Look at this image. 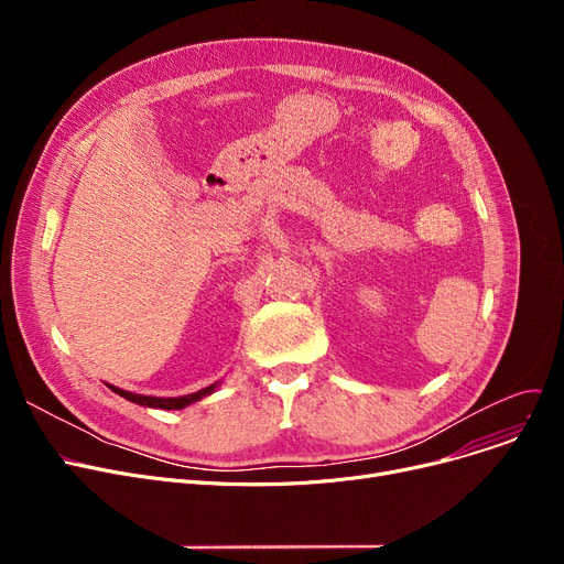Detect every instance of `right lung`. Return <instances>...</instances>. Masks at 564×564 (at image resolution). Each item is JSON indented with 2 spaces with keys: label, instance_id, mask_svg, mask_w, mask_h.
I'll list each match as a JSON object with an SVG mask.
<instances>
[{
  "label": "right lung",
  "instance_id": "obj_1",
  "mask_svg": "<svg viewBox=\"0 0 564 564\" xmlns=\"http://www.w3.org/2000/svg\"><path fill=\"white\" fill-rule=\"evenodd\" d=\"M217 383H213V387H205L196 393H189V395H181V398H153V395H137V393H130V391H123V389H116V387H109L113 393H118L121 398L134 402V404H143V406H155V409H183L205 395H210L215 391Z\"/></svg>",
  "mask_w": 564,
  "mask_h": 564
}]
</instances>
